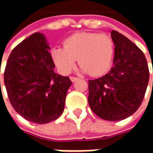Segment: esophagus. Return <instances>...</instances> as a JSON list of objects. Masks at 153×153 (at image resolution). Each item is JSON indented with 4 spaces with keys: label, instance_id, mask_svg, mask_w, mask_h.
<instances>
[{
    "label": "esophagus",
    "instance_id": "34e87169",
    "mask_svg": "<svg viewBox=\"0 0 153 153\" xmlns=\"http://www.w3.org/2000/svg\"><path fill=\"white\" fill-rule=\"evenodd\" d=\"M70 79L71 80L72 82H75V81H76V80L78 79V77H76V76H71V77H70Z\"/></svg>",
    "mask_w": 153,
    "mask_h": 153
}]
</instances>
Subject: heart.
Returning a JSON list of instances; mask_svg holds the SVG:
<instances>
[{"label": "heart", "instance_id": "heart-1", "mask_svg": "<svg viewBox=\"0 0 153 153\" xmlns=\"http://www.w3.org/2000/svg\"><path fill=\"white\" fill-rule=\"evenodd\" d=\"M114 51V42L108 35L81 32L65 39L64 48H53L52 56L62 74L70 73L78 59L83 72H89L92 76H98L110 69Z\"/></svg>", "mask_w": 153, "mask_h": 153}]
</instances>
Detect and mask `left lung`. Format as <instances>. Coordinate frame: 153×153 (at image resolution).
Segmentation results:
<instances>
[{
	"label": "left lung",
	"instance_id": "1",
	"mask_svg": "<svg viewBox=\"0 0 153 153\" xmlns=\"http://www.w3.org/2000/svg\"><path fill=\"white\" fill-rule=\"evenodd\" d=\"M115 44L113 65L107 74L88 81V104L94 113L107 121H120L140 106L149 82L143 52L126 36L111 32Z\"/></svg>",
	"mask_w": 153,
	"mask_h": 153
}]
</instances>
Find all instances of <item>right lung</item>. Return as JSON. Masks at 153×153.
Returning a JSON list of instances; mask_svg holds the SVG:
<instances>
[{"mask_svg":"<svg viewBox=\"0 0 153 153\" xmlns=\"http://www.w3.org/2000/svg\"><path fill=\"white\" fill-rule=\"evenodd\" d=\"M49 48L44 36L34 33L13 49L4 71L12 106L24 118L38 124L61 116L72 84L68 76L54 72Z\"/></svg>","mask_w":153,"mask_h":153,"instance_id":"obj_1","label":"right lung"}]
</instances>
